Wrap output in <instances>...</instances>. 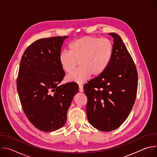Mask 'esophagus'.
Here are the masks:
<instances>
[{
  "label": "esophagus",
  "mask_w": 157,
  "mask_h": 157,
  "mask_svg": "<svg viewBox=\"0 0 157 157\" xmlns=\"http://www.w3.org/2000/svg\"><path fill=\"white\" fill-rule=\"evenodd\" d=\"M79 91L80 93H82V92L84 91L82 85H81V84L79 85Z\"/></svg>",
  "instance_id": "obj_1"
}]
</instances>
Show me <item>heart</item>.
I'll return each instance as SVG.
<instances>
[{
  "label": "heart",
  "instance_id": "heart-1",
  "mask_svg": "<svg viewBox=\"0 0 157 157\" xmlns=\"http://www.w3.org/2000/svg\"><path fill=\"white\" fill-rule=\"evenodd\" d=\"M114 53L113 43L110 40L87 36L72 41L69 52L59 54V62L66 73L73 72L78 63L81 68L66 77L68 82L81 84L93 76H99L108 68Z\"/></svg>",
  "mask_w": 157,
  "mask_h": 157
}]
</instances>
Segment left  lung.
<instances>
[{"mask_svg":"<svg viewBox=\"0 0 157 157\" xmlns=\"http://www.w3.org/2000/svg\"><path fill=\"white\" fill-rule=\"evenodd\" d=\"M114 38V53L106 70L84 86L87 98L86 114L96 128L110 132L119 127L135 103L138 75L136 66L122 38Z\"/></svg>","mask_w":157,"mask_h":157,"instance_id":"1","label":"left lung"}]
</instances>
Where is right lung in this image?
Returning <instances> with one entry per match:
<instances>
[{"mask_svg": "<svg viewBox=\"0 0 157 157\" xmlns=\"http://www.w3.org/2000/svg\"><path fill=\"white\" fill-rule=\"evenodd\" d=\"M68 36L38 40L22 55L17 88L22 109L38 129L50 132L66 123L67 112L78 93L76 82L59 85L65 73L59 62L64 40Z\"/></svg>", "mask_w": 157, "mask_h": 157, "instance_id": "1", "label": "right lung"}]
</instances>
